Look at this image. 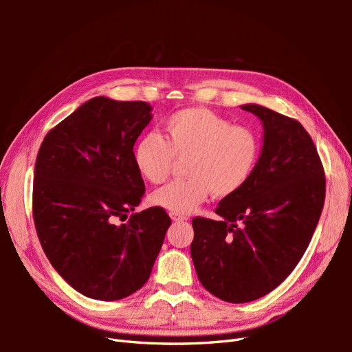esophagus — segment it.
I'll return each instance as SVG.
<instances>
[{
  "instance_id": "esophagus-1",
  "label": "esophagus",
  "mask_w": 352,
  "mask_h": 352,
  "mask_svg": "<svg viewBox=\"0 0 352 352\" xmlns=\"http://www.w3.org/2000/svg\"><path fill=\"white\" fill-rule=\"evenodd\" d=\"M170 217H172L173 221H184V220L188 219V217L184 216V214H177V212H170Z\"/></svg>"
}]
</instances>
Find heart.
<instances>
[{"label":"heart","instance_id":"b5f03b06","mask_svg":"<svg viewBox=\"0 0 352 352\" xmlns=\"http://www.w3.org/2000/svg\"><path fill=\"white\" fill-rule=\"evenodd\" d=\"M163 131L164 138L157 132L140 138L133 162L148 182L162 184L176 158H188V177L170 182L151 195L154 206L170 212H192L211 194L217 198L238 194L258 163L261 144L257 132L208 109L179 110L167 117Z\"/></svg>","mask_w":352,"mask_h":352}]
</instances>
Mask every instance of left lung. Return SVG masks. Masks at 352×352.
I'll return each instance as SVG.
<instances>
[{"label": "left lung", "instance_id": "obj_1", "mask_svg": "<svg viewBox=\"0 0 352 352\" xmlns=\"http://www.w3.org/2000/svg\"><path fill=\"white\" fill-rule=\"evenodd\" d=\"M263 122L252 177L216 208L194 217L190 257L201 285L223 301L250 302L278 287L300 263L320 219L326 177L311 136L291 117L242 105Z\"/></svg>", "mask_w": 352, "mask_h": 352}]
</instances>
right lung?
Listing matches in <instances>:
<instances>
[{
  "mask_svg": "<svg viewBox=\"0 0 352 352\" xmlns=\"http://www.w3.org/2000/svg\"><path fill=\"white\" fill-rule=\"evenodd\" d=\"M144 101L95 97L42 141L32 212L52 267L100 301L122 300L150 279L168 226L164 208L131 214L145 194L133 145L151 120Z\"/></svg>",
  "mask_w": 352,
  "mask_h": 352,
  "instance_id": "add662e5",
  "label": "right lung"
}]
</instances>
